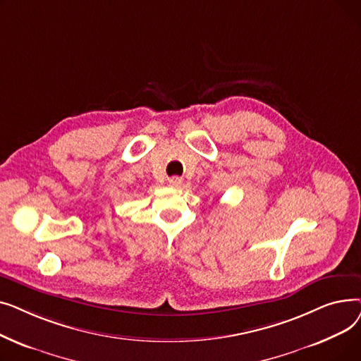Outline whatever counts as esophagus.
Here are the masks:
<instances>
[{
  "instance_id": "obj_1",
  "label": "esophagus",
  "mask_w": 361,
  "mask_h": 361,
  "mask_svg": "<svg viewBox=\"0 0 361 361\" xmlns=\"http://www.w3.org/2000/svg\"><path fill=\"white\" fill-rule=\"evenodd\" d=\"M168 184L173 187V188H178V187H181V184H183V178H180V177H171L169 180H168Z\"/></svg>"
}]
</instances>
